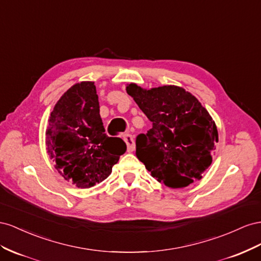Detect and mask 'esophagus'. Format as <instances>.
<instances>
[{
  "label": "esophagus",
  "mask_w": 261,
  "mask_h": 261,
  "mask_svg": "<svg viewBox=\"0 0 261 261\" xmlns=\"http://www.w3.org/2000/svg\"><path fill=\"white\" fill-rule=\"evenodd\" d=\"M123 140H124V142L126 144V151H128V152L135 151L136 144H135V139H133V137L130 136V135H125L123 137Z\"/></svg>",
  "instance_id": "34e87169"
}]
</instances>
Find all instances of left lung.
<instances>
[{"mask_svg":"<svg viewBox=\"0 0 261 261\" xmlns=\"http://www.w3.org/2000/svg\"><path fill=\"white\" fill-rule=\"evenodd\" d=\"M126 93L138 103L152 128L137 137V158L160 182L170 188L200 180L212 163L219 141L212 117L182 87L165 85L144 89L135 83Z\"/></svg>","mask_w":261,"mask_h":261,"instance_id":"left-lung-1","label":"left lung"}]
</instances>
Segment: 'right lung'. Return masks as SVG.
<instances>
[{"label": "right lung", "mask_w": 261, "mask_h": 261, "mask_svg": "<svg viewBox=\"0 0 261 261\" xmlns=\"http://www.w3.org/2000/svg\"><path fill=\"white\" fill-rule=\"evenodd\" d=\"M46 146L56 169L77 188H91L111 174L126 145L108 137L99 115L94 82L69 88L50 114Z\"/></svg>", "instance_id": "right-lung-1"}]
</instances>
